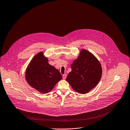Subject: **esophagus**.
<instances>
[{
  "label": "esophagus",
  "instance_id": "34e87169",
  "mask_svg": "<svg viewBox=\"0 0 130 130\" xmlns=\"http://www.w3.org/2000/svg\"><path fill=\"white\" fill-rule=\"evenodd\" d=\"M66 77H67V74H64L62 75V78H63V79L66 78Z\"/></svg>",
  "mask_w": 130,
  "mask_h": 130
}]
</instances>
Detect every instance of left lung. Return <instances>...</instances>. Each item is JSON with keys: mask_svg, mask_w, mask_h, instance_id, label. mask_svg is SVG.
<instances>
[{"mask_svg": "<svg viewBox=\"0 0 130 130\" xmlns=\"http://www.w3.org/2000/svg\"><path fill=\"white\" fill-rule=\"evenodd\" d=\"M72 71L67 81L78 93L86 94L96 86L101 78L102 69L97 58L88 51L82 50L71 65Z\"/></svg>", "mask_w": 130, "mask_h": 130, "instance_id": "8db88e82", "label": "left lung"}]
</instances>
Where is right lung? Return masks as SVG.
I'll use <instances>...</instances> for the list:
<instances>
[{
    "instance_id": "1",
    "label": "right lung",
    "mask_w": 130,
    "mask_h": 130,
    "mask_svg": "<svg viewBox=\"0 0 130 130\" xmlns=\"http://www.w3.org/2000/svg\"><path fill=\"white\" fill-rule=\"evenodd\" d=\"M25 77L28 83L42 93L51 91L62 78L57 69L50 65L42 53L37 54L29 63Z\"/></svg>"
}]
</instances>
